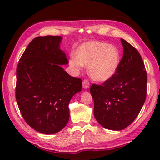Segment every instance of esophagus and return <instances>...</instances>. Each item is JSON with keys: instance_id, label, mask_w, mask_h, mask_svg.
Listing matches in <instances>:
<instances>
[{"instance_id": "34e87169", "label": "esophagus", "mask_w": 160, "mask_h": 160, "mask_svg": "<svg viewBox=\"0 0 160 160\" xmlns=\"http://www.w3.org/2000/svg\"><path fill=\"white\" fill-rule=\"evenodd\" d=\"M82 87H83V88H84V89L89 88V81L87 80V79H85V80L83 81Z\"/></svg>"}]
</instances>
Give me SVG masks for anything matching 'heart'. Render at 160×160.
Masks as SVG:
<instances>
[{
	"label": "heart",
	"instance_id": "heart-1",
	"mask_svg": "<svg viewBox=\"0 0 160 160\" xmlns=\"http://www.w3.org/2000/svg\"><path fill=\"white\" fill-rule=\"evenodd\" d=\"M75 58L69 60L70 65L79 69L82 65L89 66V73L94 80L106 82L117 72L121 57L114 46L100 41L83 43L76 49Z\"/></svg>",
	"mask_w": 160,
	"mask_h": 160
}]
</instances>
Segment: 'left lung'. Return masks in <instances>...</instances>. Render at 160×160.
Returning <instances> with one entry per match:
<instances>
[{"instance_id":"8db88e82","label":"left lung","mask_w":160,"mask_h":160,"mask_svg":"<svg viewBox=\"0 0 160 160\" xmlns=\"http://www.w3.org/2000/svg\"><path fill=\"white\" fill-rule=\"evenodd\" d=\"M123 57L116 73L102 85L93 84L94 116L100 125L111 130L128 127L138 117L146 97L147 74L137 49L121 38Z\"/></svg>"}]
</instances>
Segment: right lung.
<instances>
[{
    "label": "right lung",
    "instance_id": "obj_1",
    "mask_svg": "<svg viewBox=\"0 0 160 160\" xmlns=\"http://www.w3.org/2000/svg\"><path fill=\"white\" fill-rule=\"evenodd\" d=\"M61 36H39L29 43L17 68L16 100L28 124L43 134L62 130L69 120L68 104L82 91V80L61 65L68 63L60 49Z\"/></svg>",
    "mask_w": 160,
    "mask_h": 160
}]
</instances>
